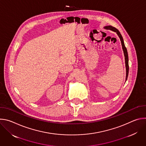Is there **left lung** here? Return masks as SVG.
I'll list each match as a JSON object with an SVG mask.
<instances>
[{
  "label": "left lung",
  "mask_w": 146,
  "mask_h": 146,
  "mask_svg": "<svg viewBox=\"0 0 146 146\" xmlns=\"http://www.w3.org/2000/svg\"><path fill=\"white\" fill-rule=\"evenodd\" d=\"M104 28L106 29H110L111 31H113L117 33V34L118 35V36H119L121 42V44H122V50L123 51V54L125 56V66H126V81L127 80L128 76V73H129V64H128V52H127V48L125 46L124 44V42H123V40L122 38V35H121L120 32H119V31L116 29L115 28L112 27V26H106L104 27Z\"/></svg>",
  "instance_id": "8db88e82"
}]
</instances>
